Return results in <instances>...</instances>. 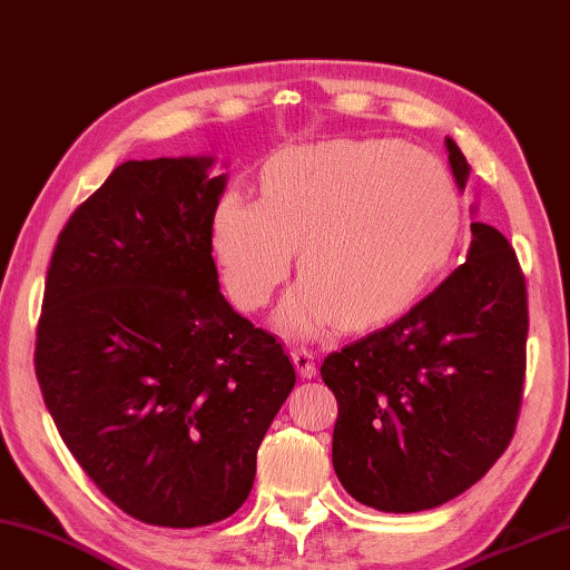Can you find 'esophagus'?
<instances>
[{"instance_id": "esophagus-1", "label": "esophagus", "mask_w": 570, "mask_h": 570, "mask_svg": "<svg viewBox=\"0 0 570 570\" xmlns=\"http://www.w3.org/2000/svg\"><path fill=\"white\" fill-rule=\"evenodd\" d=\"M292 358H294V365H296V371H298L301 377H314L316 375L314 353L304 348V345H296V348L292 351Z\"/></svg>"}]
</instances>
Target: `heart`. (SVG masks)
<instances>
[{
  "mask_svg": "<svg viewBox=\"0 0 570 570\" xmlns=\"http://www.w3.org/2000/svg\"><path fill=\"white\" fill-rule=\"evenodd\" d=\"M462 199L444 167L397 140H333L278 155L259 203L227 193L212 237L227 294L259 311L292 269L301 282L278 314L314 336L341 321L377 326L434 284L462 237Z\"/></svg>",
  "mask_w": 570,
  "mask_h": 570,
  "instance_id": "obj_1",
  "label": "heart"
}]
</instances>
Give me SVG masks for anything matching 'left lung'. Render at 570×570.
<instances>
[{"mask_svg":"<svg viewBox=\"0 0 570 570\" xmlns=\"http://www.w3.org/2000/svg\"><path fill=\"white\" fill-rule=\"evenodd\" d=\"M460 187L470 165L448 138ZM466 262L410 314L326 355L338 400L333 470L361 504L410 514L460 497L514 438L529 301L517 252L472 222Z\"/></svg>","mask_w":570,"mask_h":570,"instance_id":"left-lung-1","label":"left lung"}]
</instances>
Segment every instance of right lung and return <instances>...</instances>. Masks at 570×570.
Instances as JSON below:
<instances>
[{
  "label": "right lung",
  "instance_id": "obj_1",
  "mask_svg": "<svg viewBox=\"0 0 570 570\" xmlns=\"http://www.w3.org/2000/svg\"><path fill=\"white\" fill-rule=\"evenodd\" d=\"M212 158L118 165L66 222L37 326L61 440L128 517L195 529L247 501L296 371L219 294Z\"/></svg>",
  "mask_w": 570,
  "mask_h": 570
}]
</instances>
